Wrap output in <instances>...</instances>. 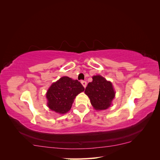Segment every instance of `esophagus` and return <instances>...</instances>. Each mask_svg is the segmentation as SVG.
<instances>
[{
  "mask_svg": "<svg viewBox=\"0 0 160 160\" xmlns=\"http://www.w3.org/2000/svg\"><path fill=\"white\" fill-rule=\"evenodd\" d=\"M81 83H82V85H83L84 88H85L86 86H87V82L85 81H81Z\"/></svg>",
  "mask_w": 160,
  "mask_h": 160,
  "instance_id": "34e87169",
  "label": "esophagus"
}]
</instances>
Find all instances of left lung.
<instances>
[{
  "label": "left lung",
  "instance_id": "left-lung-1",
  "mask_svg": "<svg viewBox=\"0 0 160 160\" xmlns=\"http://www.w3.org/2000/svg\"><path fill=\"white\" fill-rule=\"evenodd\" d=\"M85 93L97 110H104L109 108L115 94L111 82L100 75L93 77V81L86 87Z\"/></svg>",
  "mask_w": 160,
  "mask_h": 160
}]
</instances>
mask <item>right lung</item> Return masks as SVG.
<instances>
[{
	"mask_svg": "<svg viewBox=\"0 0 160 160\" xmlns=\"http://www.w3.org/2000/svg\"><path fill=\"white\" fill-rule=\"evenodd\" d=\"M84 90L79 81L62 77L52 83L47 91L48 107L60 114L66 113L71 109L75 97Z\"/></svg>",
	"mask_w": 160,
	"mask_h": 160,
	"instance_id": "1",
	"label": "right lung"
}]
</instances>
